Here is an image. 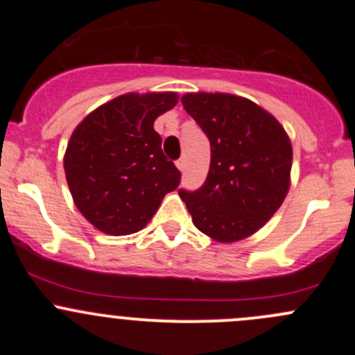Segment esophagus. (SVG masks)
Here are the masks:
<instances>
[{
    "label": "esophagus",
    "mask_w": 355,
    "mask_h": 355,
    "mask_svg": "<svg viewBox=\"0 0 355 355\" xmlns=\"http://www.w3.org/2000/svg\"><path fill=\"white\" fill-rule=\"evenodd\" d=\"M185 166H187V163H185L184 157H180V159H177V168H178V170L184 171V170H185Z\"/></svg>",
    "instance_id": "34e87169"
}]
</instances>
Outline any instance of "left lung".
Instances as JSON below:
<instances>
[{
  "mask_svg": "<svg viewBox=\"0 0 355 355\" xmlns=\"http://www.w3.org/2000/svg\"><path fill=\"white\" fill-rule=\"evenodd\" d=\"M182 105L209 139L211 163L206 182L178 196L202 234L220 242L249 237L287 196V134L268 111L239 96L185 94Z\"/></svg>",
  "mask_w": 355,
  "mask_h": 355,
  "instance_id": "left-lung-1",
  "label": "left lung"
}]
</instances>
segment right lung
<instances>
[{"label":"right lung","instance_id":"right-lung-1","mask_svg":"<svg viewBox=\"0 0 355 355\" xmlns=\"http://www.w3.org/2000/svg\"><path fill=\"white\" fill-rule=\"evenodd\" d=\"M177 94H125L99 106L71 134L65 175L75 206L108 235H128L149 223L180 170L161 149L155 120Z\"/></svg>","mask_w":355,"mask_h":355}]
</instances>
